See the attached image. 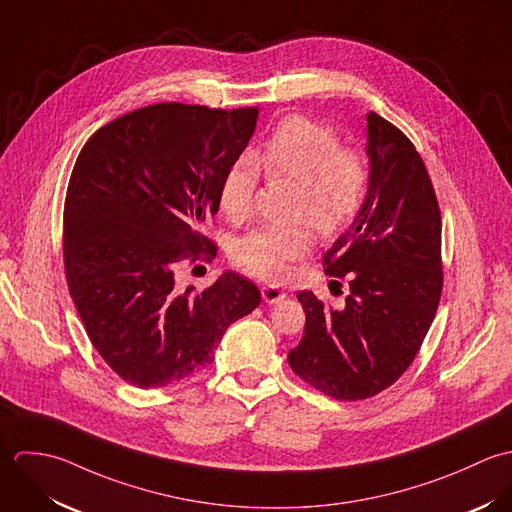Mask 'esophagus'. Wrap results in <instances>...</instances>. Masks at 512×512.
Segmentation results:
<instances>
[{
	"mask_svg": "<svg viewBox=\"0 0 512 512\" xmlns=\"http://www.w3.org/2000/svg\"><path fill=\"white\" fill-rule=\"evenodd\" d=\"M261 295H263V301H265L267 305H277V303H281V301L287 299V293L281 291V289H277V287H263Z\"/></svg>",
	"mask_w": 512,
	"mask_h": 512,
	"instance_id": "esophagus-1",
	"label": "esophagus"
}]
</instances>
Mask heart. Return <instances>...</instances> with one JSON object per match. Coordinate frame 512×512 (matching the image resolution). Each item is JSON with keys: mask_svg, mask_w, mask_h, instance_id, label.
<instances>
[{"mask_svg": "<svg viewBox=\"0 0 512 512\" xmlns=\"http://www.w3.org/2000/svg\"><path fill=\"white\" fill-rule=\"evenodd\" d=\"M249 156L233 160L219 182V207L231 221L251 213L261 166L271 178L295 182L299 200L295 215L303 217L318 235L342 231L368 194L370 172L366 160L342 150L338 136L307 118H285L267 144ZM310 249L305 227H259L241 235L233 245L235 261L255 277L279 281L289 263L303 259Z\"/></svg>", "mask_w": 512, "mask_h": 512, "instance_id": "obj_1", "label": "heart"}]
</instances>
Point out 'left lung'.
<instances>
[{"label": "left lung", "mask_w": 512, "mask_h": 512, "mask_svg": "<svg viewBox=\"0 0 512 512\" xmlns=\"http://www.w3.org/2000/svg\"><path fill=\"white\" fill-rule=\"evenodd\" d=\"M368 194L324 253L326 273L348 275L342 308L297 295L307 324L289 364L330 398L356 402L390 388L413 362L439 305L441 215L421 156L394 124L366 114Z\"/></svg>", "instance_id": "8db88e82"}]
</instances>
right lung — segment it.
<instances>
[{
	"instance_id": "1",
	"label": "right lung",
	"mask_w": 512,
	"mask_h": 512,
	"mask_svg": "<svg viewBox=\"0 0 512 512\" xmlns=\"http://www.w3.org/2000/svg\"><path fill=\"white\" fill-rule=\"evenodd\" d=\"M257 118L255 106L152 104L97 130L75 162L63 215L69 293L104 362L136 388L209 366L225 330L261 303L233 271L204 293L176 285L184 257L215 255L202 229Z\"/></svg>"
}]
</instances>
